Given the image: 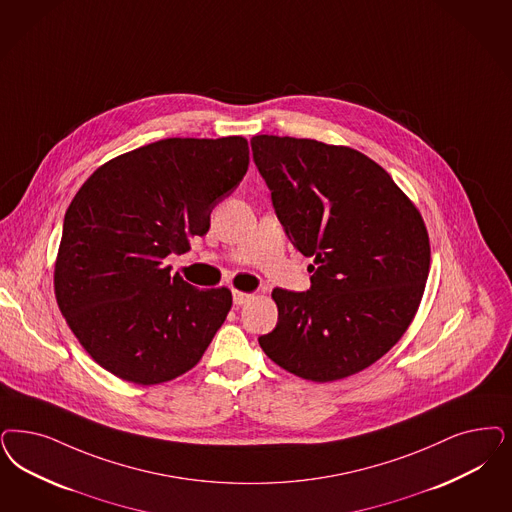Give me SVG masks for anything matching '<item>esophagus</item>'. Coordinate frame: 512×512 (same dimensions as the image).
I'll return each instance as SVG.
<instances>
[{"label":"esophagus","mask_w":512,"mask_h":512,"mask_svg":"<svg viewBox=\"0 0 512 512\" xmlns=\"http://www.w3.org/2000/svg\"><path fill=\"white\" fill-rule=\"evenodd\" d=\"M251 299H253V295H249V293H242V291H234L232 293V300H234L236 306H244Z\"/></svg>","instance_id":"1"}]
</instances>
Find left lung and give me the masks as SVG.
<instances>
[{
  "label": "left lung",
  "instance_id": "left-lung-1",
  "mask_svg": "<svg viewBox=\"0 0 512 512\" xmlns=\"http://www.w3.org/2000/svg\"><path fill=\"white\" fill-rule=\"evenodd\" d=\"M251 151L287 238L314 259L308 291H272L278 325L259 336L263 352L312 382L371 367L418 312L431 261L422 215L352 147L263 134Z\"/></svg>",
  "mask_w": 512,
  "mask_h": 512
}]
</instances>
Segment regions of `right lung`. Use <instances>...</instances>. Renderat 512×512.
Returning <instances> with one entry per match:
<instances>
[{
  "label": "right lung",
  "mask_w": 512,
  "mask_h": 512,
  "mask_svg": "<svg viewBox=\"0 0 512 512\" xmlns=\"http://www.w3.org/2000/svg\"><path fill=\"white\" fill-rule=\"evenodd\" d=\"M246 138H168L102 164L64 217L54 295L73 335L106 371L140 386L202 359L227 319V287L196 289L162 261L210 230L246 176Z\"/></svg>",
  "instance_id": "obj_1"
}]
</instances>
